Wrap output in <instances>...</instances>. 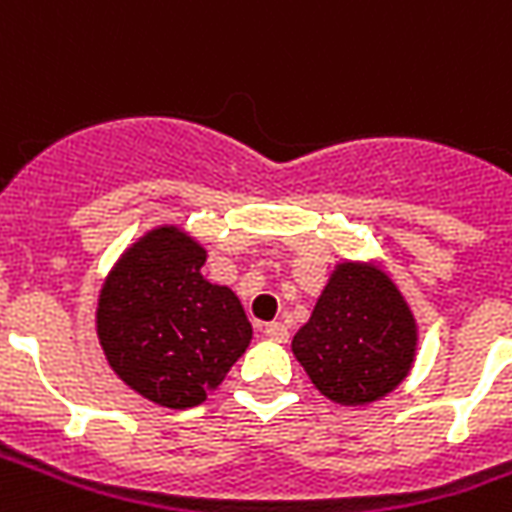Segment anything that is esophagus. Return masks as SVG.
Instances as JSON below:
<instances>
[{"label":"esophagus","mask_w":512,"mask_h":512,"mask_svg":"<svg viewBox=\"0 0 512 512\" xmlns=\"http://www.w3.org/2000/svg\"><path fill=\"white\" fill-rule=\"evenodd\" d=\"M266 337L274 343H288V326L285 323H266Z\"/></svg>","instance_id":"1"}]
</instances>
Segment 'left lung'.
<instances>
[{
    "label": "left lung",
    "instance_id": "1",
    "mask_svg": "<svg viewBox=\"0 0 512 512\" xmlns=\"http://www.w3.org/2000/svg\"><path fill=\"white\" fill-rule=\"evenodd\" d=\"M417 323L378 266L340 263L293 337V354L318 392L340 406L389 395L414 365Z\"/></svg>",
    "mask_w": 512,
    "mask_h": 512
}]
</instances>
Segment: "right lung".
Here are the masks:
<instances>
[{"instance_id":"1","label":"right lung","mask_w":512,"mask_h":512,"mask_svg":"<svg viewBox=\"0 0 512 512\" xmlns=\"http://www.w3.org/2000/svg\"><path fill=\"white\" fill-rule=\"evenodd\" d=\"M205 249L178 227L142 235L106 277L98 340L134 392L167 408L200 406L252 340L233 290L202 277Z\"/></svg>"}]
</instances>
